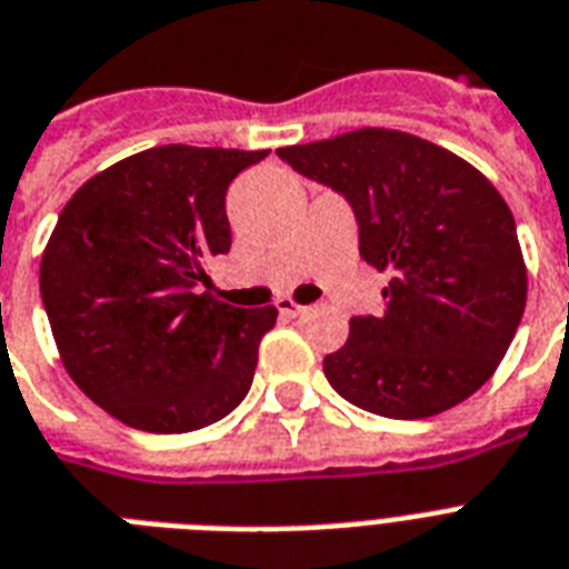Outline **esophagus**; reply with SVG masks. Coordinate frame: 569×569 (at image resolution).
I'll return each mask as SVG.
<instances>
[{
  "label": "esophagus",
  "instance_id": "34e87169",
  "mask_svg": "<svg viewBox=\"0 0 569 569\" xmlns=\"http://www.w3.org/2000/svg\"><path fill=\"white\" fill-rule=\"evenodd\" d=\"M274 307H277V312H280V316H286V318H295V316H300V312H303V307H300V303H295L292 298H280Z\"/></svg>",
  "mask_w": 569,
  "mask_h": 569
}]
</instances>
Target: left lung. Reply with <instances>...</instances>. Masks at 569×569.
Instances as JSON below:
<instances>
[{
	"mask_svg": "<svg viewBox=\"0 0 569 569\" xmlns=\"http://www.w3.org/2000/svg\"><path fill=\"white\" fill-rule=\"evenodd\" d=\"M277 157L348 201L362 260L391 277L386 309L350 318L345 348L325 359L332 389L397 420L468 400L497 371L526 307L515 216L491 180L436 142L389 128Z\"/></svg>",
	"mask_w": 569,
	"mask_h": 569,
	"instance_id": "left-lung-1",
	"label": "left lung"
}]
</instances>
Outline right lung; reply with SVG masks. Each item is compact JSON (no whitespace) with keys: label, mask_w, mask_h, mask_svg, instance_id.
<instances>
[{"label":"right lung","mask_w":569,"mask_h":569,"mask_svg":"<svg viewBox=\"0 0 569 569\" xmlns=\"http://www.w3.org/2000/svg\"><path fill=\"white\" fill-rule=\"evenodd\" d=\"M269 151L157 146L90 178L58 216L40 298L76 386L146 432H192L251 389L277 309L230 307L207 262L230 251V180Z\"/></svg>","instance_id":"obj_1"}]
</instances>
